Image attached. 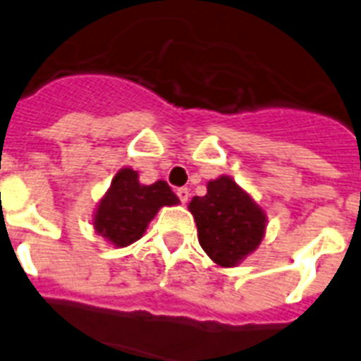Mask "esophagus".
<instances>
[{"label":"esophagus","instance_id":"obj_1","mask_svg":"<svg viewBox=\"0 0 361 361\" xmlns=\"http://www.w3.org/2000/svg\"><path fill=\"white\" fill-rule=\"evenodd\" d=\"M176 195H178L181 204H187V200H189V189H187V187H180V189L176 191Z\"/></svg>","mask_w":361,"mask_h":361}]
</instances>
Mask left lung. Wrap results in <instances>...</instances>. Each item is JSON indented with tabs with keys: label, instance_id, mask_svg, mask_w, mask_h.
Segmentation results:
<instances>
[{
	"label": "left lung",
	"instance_id": "8db88e82",
	"mask_svg": "<svg viewBox=\"0 0 361 361\" xmlns=\"http://www.w3.org/2000/svg\"><path fill=\"white\" fill-rule=\"evenodd\" d=\"M198 241L215 264L232 268L251 255L266 232L264 209L228 176L208 181V192L189 202Z\"/></svg>",
	"mask_w": 361,
	"mask_h": 361
}]
</instances>
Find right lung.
Returning a JSON list of instances; mask_svg holds the SVG:
<instances>
[{
	"mask_svg": "<svg viewBox=\"0 0 361 361\" xmlns=\"http://www.w3.org/2000/svg\"><path fill=\"white\" fill-rule=\"evenodd\" d=\"M178 202L166 181L142 185L136 170L121 169L95 209L93 226L112 245L127 247L144 236L159 209Z\"/></svg>",
	"mask_w": 361,
	"mask_h": 361,
	"instance_id": "add662e5",
	"label": "right lung"
}]
</instances>
